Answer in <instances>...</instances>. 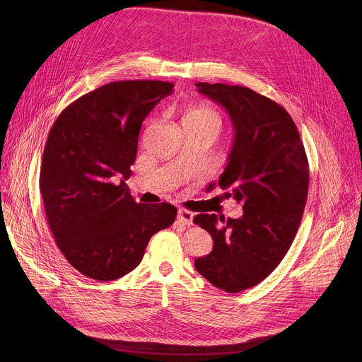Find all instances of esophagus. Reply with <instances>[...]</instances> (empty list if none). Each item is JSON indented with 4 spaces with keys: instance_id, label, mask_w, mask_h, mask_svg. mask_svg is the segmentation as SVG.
<instances>
[{
    "instance_id": "obj_1",
    "label": "esophagus",
    "mask_w": 362,
    "mask_h": 362,
    "mask_svg": "<svg viewBox=\"0 0 362 362\" xmlns=\"http://www.w3.org/2000/svg\"><path fill=\"white\" fill-rule=\"evenodd\" d=\"M177 220L185 224V226H191L194 221V213H191L189 210H185V208H179L177 211Z\"/></svg>"
}]
</instances>
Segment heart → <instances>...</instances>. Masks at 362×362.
<instances>
[{
  "instance_id": "1",
  "label": "heart",
  "mask_w": 362,
  "mask_h": 362,
  "mask_svg": "<svg viewBox=\"0 0 362 362\" xmlns=\"http://www.w3.org/2000/svg\"><path fill=\"white\" fill-rule=\"evenodd\" d=\"M183 123L210 124L218 132V129L221 126V119L214 108L208 107V105H195L185 112Z\"/></svg>"
}]
</instances>
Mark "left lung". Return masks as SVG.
Wrapping results in <instances>:
<instances>
[{"label": "left lung", "mask_w": 362, "mask_h": 362, "mask_svg": "<svg viewBox=\"0 0 362 362\" xmlns=\"http://www.w3.org/2000/svg\"><path fill=\"white\" fill-rule=\"evenodd\" d=\"M197 88L232 120L235 139L218 186L242 204L243 216H195L214 240L195 269L213 286L236 293L262 281L289 251L307 204L308 160L292 117L277 103L238 85Z\"/></svg>", "instance_id": "left-lung-1"}]
</instances>
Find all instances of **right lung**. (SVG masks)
Wrapping results in <instances>:
<instances>
[{
	"instance_id": "add662e5",
	"label": "right lung",
	"mask_w": 362,
	"mask_h": 362,
	"mask_svg": "<svg viewBox=\"0 0 362 362\" xmlns=\"http://www.w3.org/2000/svg\"><path fill=\"white\" fill-rule=\"evenodd\" d=\"M173 86L107 83L66 107L49 130L40 175L47 220L66 259L89 279L110 281L136 269L151 236L176 218L175 205L138 204L126 185L142 122Z\"/></svg>"
}]
</instances>
